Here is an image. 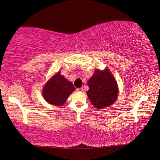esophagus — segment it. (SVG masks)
<instances>
[{
	"label": "esophagus",
	"mask_w": 160,
	"mask_h": 160,
	"mask_svg": "<svg viewBox=\"0 0 160 160\" xmlns=\"http://www.w3.org/2000/svg\"><path fill=\"white\" fill-rule=\"evenodd\" d=\"M77 91H79V92H83V89L82 88H78L77 89Z\"/></svg>",
	"instance_id": "esophagus-1"
}]
</instances>
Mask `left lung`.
Segmentation results:
<instances>
[{
    "instance_id": "1",
    "label": "left lung",
    "mask_w": 160,
    "mask_h": 160,
    "mask_svg": "<svg viewBox=\"0 0 160 160\" xmlns=\"http://www.w3.org/2000/svg\"><path fill=\"white\" fill-rule=\"evenodd\" d=\"M87 95L91 104L98 109L112 105L117 99L118 89L113 76L108 69L96 70L88 81Z\"/></svg>"
}]
</instances>
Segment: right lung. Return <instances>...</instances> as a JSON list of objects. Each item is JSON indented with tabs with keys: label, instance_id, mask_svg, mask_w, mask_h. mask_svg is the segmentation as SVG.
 Returning <instances> with one entry per match:
<instances>
[{
	"label": "right lung",
	"instance_id": "add662e5",
	"mask_svg": "<svg viewBox=\"0 0 160 160\" xmlns=\"http://www.w3.org/2000/svg\"><path fill=\"white\" fill-rule=\"evenodd\" d=\"M75 88L60 72L52 76L42 90V95L48 103L54 105H63Z\"/></svg>",
	"mask_w": 160,
	"mask_h": 160
}]
</instances>
